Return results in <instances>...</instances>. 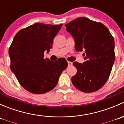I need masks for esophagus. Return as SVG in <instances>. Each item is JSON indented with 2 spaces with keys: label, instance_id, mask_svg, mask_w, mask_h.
Listing matches in <instances>:
<instances>
[{
  "label": "esophagus",
  "instance_id": "esophagus-1",
  "mask_svg": "<svg viewBox=\"0 0 124 124\" xmlns=\"http://www.w3.org/2000/svg\"><path fill=\"white\" fill-rule=\"evenodd\" d=\"M68 66H71L72 65V62H68Z\"/></svg>",
  "mask_w": 124,
  "mask_h": 124
}]
</instances>
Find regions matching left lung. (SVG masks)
<instances>
[{
  "mask_svg": "<svg viewBox=\"0 0 124 124\" xmlns=\"http://www.w3.org/2000/svg\"><path fill=\"white\" fill-rule=\"evenodd\" d=\"M75 41L77 52L85 51V62H73L77 73L71 81L86 93L98 91L106 83L114 63L115 41L109 30L102 23L80 17L65 24Z\"/></svg>",
  "mask_w": 124,
  "mask_h": 124,
  "instance_id": "8db88e82",
  "label": "left lung"
}]
</instances>
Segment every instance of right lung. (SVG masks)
Masks as SVG:
<instances>
[{"instance_id":"obj_1","label":"right lung","mask_w":124,"mask_h":124,"mask_svg":"<svg viewBox=\"0 0 124 124\" xmlns=\"http://www.w3.org/2000/svg\"><path fill=\"white\" fill-rule=\"evenodd\" d=\"M62 26L37 23L20 30L13 39L9 48L11 70L20 84L31 93L42 94L54 88L68 66L63 58L56 61L44 58Z\"/></svg>"}]
</instances>
